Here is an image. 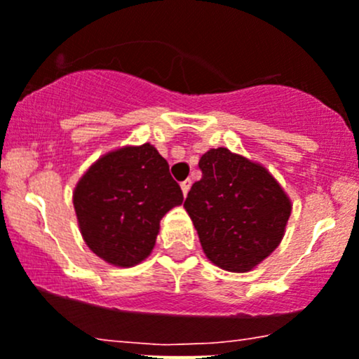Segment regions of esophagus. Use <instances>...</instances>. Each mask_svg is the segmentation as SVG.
<instances>
[{
	"instance_id": "esophagus-1",
	"label": "esophagus",
	"mask_w": 359,
	"mask_h": 359,
	"mask_svg": "<svg viewBox=\"0 0 359 359\" xmlns=\"http://www.w3.org/2000/svg\"><path fill=\"white\" fill-rule=\"evenodd\" d=\"M191 179H186L184 180V182H180V189H182V193H184V196H186L187 193H189V189H191Z\"/></svg>"
}]
</instances>
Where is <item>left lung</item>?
Masks as SVG:
<instances>
[{"label":"left lung","mask_w":359,"mask_h":359,"mask_svg":"<svg viewBox=\"0 0 359 359\" xmlns=\"http://www.w3.org/2000/svg\"><path fill=\"white\" fill-rule=\"evenodd\" d=\"M201 179L187 193L189 214L208 261L226 272H250L279 247L290 196L261 163L226 147L200 158Z\"/></svg>","instance_id":"left-lung-1"}]
</instances>
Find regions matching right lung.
I'll use <instances>...</instances> for the list:
<instances>
[{"mask_svg":"<svg viewBox=\"0 0 359 359\" xmlns=\"http://www.w3.org/2000/svg\"><path fill=\"white\" fill-rule=\"evenodd\" d=\"M182 201L168 163L151 144L107 152L73 189L83 242L119 268L135 266L151 256L163 215Z\"/></svg>","mask_w":359,"mask_h":359,"instance_id":"add662e5","label":"right lung"}]
</instances>
